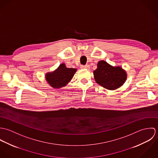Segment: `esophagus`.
I'll list each match as a JSON object with an SVG mask.
<instances>
[{
    "label": "esophagus",
    "instance_id": "34e87169",
    "mask_svg": "<svg viewBox=\"0 0 158 158\" xmlns=\"http://www.w3.org/2000/svg\"><path fill=\"white\" fill-rule=\"evenodd\" d=\"M81 68L82 69H89V66L88 64H86V65H81Z\"/></svg>",
    "mask_w": 158,
    "mask_h": 158
}]
</instances>
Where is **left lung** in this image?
<instances>
[{
	"mask_svg": "<svg viewBox=\"0 0 158 158\" xmlns=\"http://www.w3.org/2000/svg\"><path fill=\"white\" fill-rule=\"evenodd\" d=\"M94 75L95 81L109 90L118 88L127 79V73L123 69L120 67H113L105 61L98 63Z\"/></svg>",
	"mask_w": 158,
	"mask_h": 158,
	"instance_id": "1",
	"label": "left lung"
}]
</instances>
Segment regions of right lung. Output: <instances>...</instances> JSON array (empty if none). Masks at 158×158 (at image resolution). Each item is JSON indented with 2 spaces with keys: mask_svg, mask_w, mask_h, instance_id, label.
Returning <instances> with one entry per match:
<instances>
[{
  "mask_svg": "<svg viewBox=\"0 0 158 158\" xmlns=\"http://www.w3.org/2000/svg\"><path fill=\"white\" fill-rule=\"evenodd\" d=\"M76 70L75 69L66 68L64 64H62L53 72L47 73L46 80L53 88H60L68 84Z\"/></svg>",
  "mask_w": 158,
  "mask_h": 158,
  "instance_id": "right-lung-1",
  "label": "right lung"
}]
</instances>
